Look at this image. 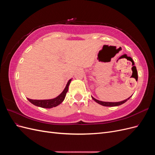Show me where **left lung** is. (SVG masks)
Segmentation results:
<instances>
[{
  "instance_id": "8db88e82",
  "label": "left lung",
  "mask_w": 155,
  "mask_h": 155,
  "mask_svg": "<svg viewBox=\"0 0 155 155\" xmlns=\"http://www.w3.org/2000/svg\"><path fill=\"white\" fill-rule=\"evenodd\" d=\"M130 97H129V98H127V100H125L124 101H120V102H105V101H99L97 100L96 99H95L94 97H92V99L94 100L96 103H97V104H99L103 106H105V107H115V106H118V105H120L121 104H124L125 102H126L127 101L129 98Z\"/></svg>"
}]
</instances>
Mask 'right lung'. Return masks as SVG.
Masks as SVG:
<instances>
[{
    "instance_id": "add662e5",
    "label": "right lung",
    "mask_w": 155,
    "mask_h": 155,
    "mask_svg": "<svg viewBox=\"0 0 155 155\" xmlns=\"http://www.w3.org/2000/svg\"><path fill=\"white\" fill-rule=\"evenodd\" d=\"M72 79H70V80L68 81L66 87H65L64 91L60 94L54 99H51V100H31L28 99V100L30 102H31L32 104H34V105H36L37 107H43V108H47V109H50V108L55 107L56 106L59 105V104H61V103L64 100V97L66 96L68 90V86L70 83V81H71Z\"/></svg>"
}]
</instances>
